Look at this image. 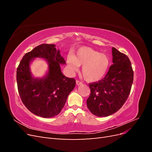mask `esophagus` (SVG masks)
<instances>
[{"instance_id":"obj_1","label":"esophagus","mask_w":152,"mask_h":152,"mask_svg":"<svg viewBox=\"0 0 152 152\" xmlns=\"http://www.w3.org/2000/svg\"><path fill=\"white\" fill-rule=\"evenodd\" d=\"M76 84H77V86H79V85L82 84V82H80V81L79 80H76Z\"/></svg>"}]
</instances>
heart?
Wrapping results in <instances>:
<instances>
[{
	"label": "heart",
	"mask_w": 152,
	"mask_h": 152,
	"mask_svg": "<svg viewBox=\"0 0 152 152\" xmlns=\"http://www.w3.org/2000/svg\"><path fill=\"white\" fill-rule=\"evenodd\" d=\"M72 70L76 71L82 66V73L88 82H96L104 77L109 66V59L107 55L87 47L80 48L73 57L67 59Z\"/></svg>",
	"instance_id": "b5f03b06"
}]
</instances>
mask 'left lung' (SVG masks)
Segmentation results:
<instances>
[{
	"mask_svg": "<svg viewBox=\"0 0 152 152\" xmlns=\"http://www.w3.org/2000/svg\"><path fill=\"white\" fill-rule=\"evenodd\" d=\"M113 64L102 80L89 83L91 94L87 99L90 112L98 117L115 113L130 94L134 72L127 55L112 48Z\"/></svg>",
	"mask_w": 152,
	"mask_h": 152,
	"instance_id": "1",
	"label": "left lung"
}]
</instances>
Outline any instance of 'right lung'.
I'll return each instance as SVG.
<instances>
[{
  "mask_svg": "<svg viewBox=\"0 0 152 152\" xmlns=\"http://www.w3.org/2000/svg\"><path fill=\"white\" fill-rule=\"evenodd\" d=\"M55 45L42 44L23 57L16 71L18 90L23 103L36 115L50 118L57 115L65 104L68 96L75 86V80L64 75L60 64H65ZM35 57H42L49 63L48 74L34 79L29 63Z\"/></svg>",
  "mask_w": 152,
  "mask_h": 152,
  "instance_id": "right-lung-1",
  "label": "right lung"
}]
</instances>
